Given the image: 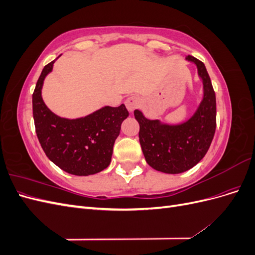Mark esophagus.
Segmentation results:
<instances>
[{
	"mask_svg": "<svg viewBox=\"0 0 255 255\" xmlns=\"http://www.w3.org/2000/svg\"><path fill=\"white\" fill-rule=\"evenodd\" d=\"M140 105V100L136 96H130L126 100V106L128 112H133Z\"/></svg>",
	"mask_w": 255,
	"mask_h": 255,
	"instance_id": "1",
	"label": "esophagus"
}]
</instances>
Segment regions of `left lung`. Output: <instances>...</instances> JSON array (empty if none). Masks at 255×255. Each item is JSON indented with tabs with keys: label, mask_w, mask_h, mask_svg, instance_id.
I'll return each instance as SVG.
<instances>
[{
	"label": "left lung",
	"mask_w": 255,
	"mask_h": 255,
	"mask_svg": "<svg viewBox=\"0 0 255 255\" xmlns=\"http://www.w3.org/2000/svg\"><path fill=\"white\" fill-rule=\"evenodd\" d=\"M186 59L197 65L203 81L204 96L196 114L182 125L168 126L134 112L146 163L165 173H181L196 166L210 149L216 130V96L210 75L201 60L191 55Z\"/></svg>",
	"instance_id": "1"
}]
</instances>
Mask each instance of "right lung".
Wrapping results in <instances>:
<instances>
[{
	"mask_svg": "<svg viewBox=\"0 0 255 255\" xmlns=\"http://www.w3.org/2000/svg\"><path fill=\"white\" fill-rule=\"evenodd\" d=\"M55 60L44 66L33 94L38 140L45 155L64 171L74 175L98 173L111 164L115 140L128 112L121 104L118 107L105 106L80 119L60 118L53 114L43 102L41 88Z\"/></svg>",
	"mask_w": 255,
	"mask_h": 255,
	"instance_id": "right-lung-1",
	"label": "right lung"
}]
</instances>
